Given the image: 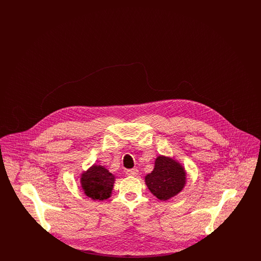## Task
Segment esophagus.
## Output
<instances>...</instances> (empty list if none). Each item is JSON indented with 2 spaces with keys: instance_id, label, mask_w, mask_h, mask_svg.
I'll use <instances>...</instances> for the list:
<instances>
[{
  "instance_id": "1",
  "label": "esophagus",
  "mask_w": 261,
  "mask_h": 261,
  "mask_svg": "<svg viewBox=\"0 0 261 261\" xmlns=\"http://www.w3.org/2000/svg\"><path fill=\"white\" fill-rule=\"evenodd\" d=\"M126 174H127L128 176H133V177H136V176H138V174H139V170H138L137 168L128 169V170L126 171Z\"/></svg>"
}]
</instances>
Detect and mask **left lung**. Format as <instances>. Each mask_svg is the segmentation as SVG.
Here are the masks:
<instances>
[{
    "label": "left lung",
    "instance_id": "8db88e82",
    "mask_svg": "<svg viewBox=\"0 0 261 261\" xmlns=\"http://www.w3.org/2000/svg\"><path fill=\"white\" fill-rule=\"evenodd\" d=\"M186 177V171L179 162L160 155L155 159L153 170L145 177V182L153 196L161 200H167L183 190Z\"/></svg>",
    "mask_w": 261,
    "mask_h": 261
}]
</instances>
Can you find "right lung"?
I'll return each instance as SVG.
<instances>
[{
  "instance_id": "add662e5",
  "label": "right lung",
  "mask_w": 261,
  "mask_h": 261,
  "mask_svg": "<svg viewBox=\"0 0 261 261\" xmlns=\"http://www.w3.org/2000/svg\"><path fill=\"white\" fill-rule=\"evenodd\" d=\"M115 176L106 167L94 164L81 174L80 183L84 194L94 200L109 199L112 195Z\"/></svg>"
}]
</instances>
